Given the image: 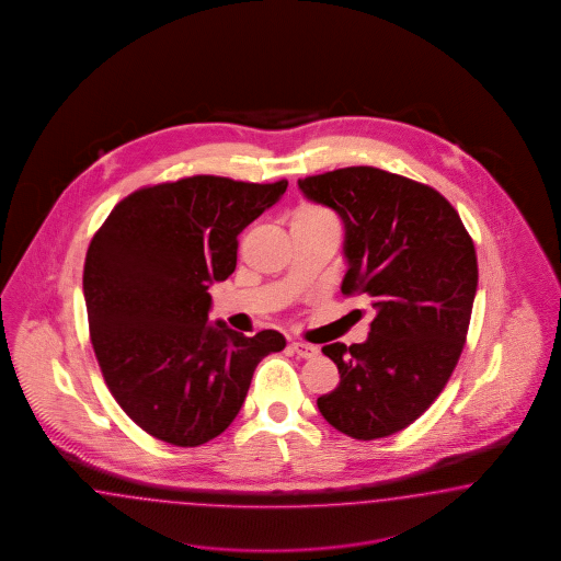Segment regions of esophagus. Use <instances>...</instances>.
Segmentation results:
<instances>
[{
  "instance_id": "1",
  "label": "esophagus",
  "mask_w": 561,
  "mask_h": 561,
  "mask_svg": "<svg viewBox=\"0 0 561 561\" xmlns=\"http://www.w3.org/2000/svg\"><path fill=\"white\" fill-rule=\"evenodd\" d=\"M291 352L296 354L298 357H314L319 354V347L317 345H310V343H305V341H294L291 345Z\"/></svg>"
}]
</instances>
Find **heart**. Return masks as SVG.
Returning a JSON list of instances; mask_svg holds the SVG:
<instances>
[{
    "instance_id": "heart-1",
    "label": "heart",
    "mask_w": 561,
    "mask_h": 561,
    "mask_svg": "<svg viewBox=\"0 0 561 561\" xmlns=\"http://www.w3.org/2000/svg\"><path fill=\"white\" fill-rule=\"evenodd\" d=\"M294 220L335 221V218H333V214L327 211L324 207H319V205H302V207L294 214Z\"/></svg>"
}]
</instances>
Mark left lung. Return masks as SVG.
Returning <instances> with one entry per match:
<instances>
[{"label": "left lung", "instance_id": "8db88e82", "mask_svg": "<svg viewBox=\"0 0 561 561\" xmlns=\"http://www.w3.org/2000/svg\"><path fill=\"white\" fill-rule=\"evenodd\" d=\"M337 211L345 296L374 310L364 343H329L340 385L317 399L324 420L356 440L401 432L430 408L459 362L477 291L473 240L436 188L374 167L298 181Z\"/></svg>", "mask_w": 561, "mask_h": 561}]
</instances>
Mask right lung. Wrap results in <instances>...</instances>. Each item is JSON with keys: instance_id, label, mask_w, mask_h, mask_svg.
I'll use <instances>...</instances> for the list:
<instances>
[{"instance_id": "right-lung-1", "label": "right lung", "mask_w": 561, "mask_h": 561, "mask_svg": "<svg viewBox=\"0 0 561 561\" xmlns=\"http://www.w3.org/2000/svg\"><path fill=\"white\" fill-rule=\"evenodd\" d=\"M270 185L197 174L125 197L84 263L90 340L104 382L144 432L199 446L234 422L256 364L282 352L277 331L247 337L207 324V288L237 270V237L279 202Z\"/></svg>"}]
</instances>
